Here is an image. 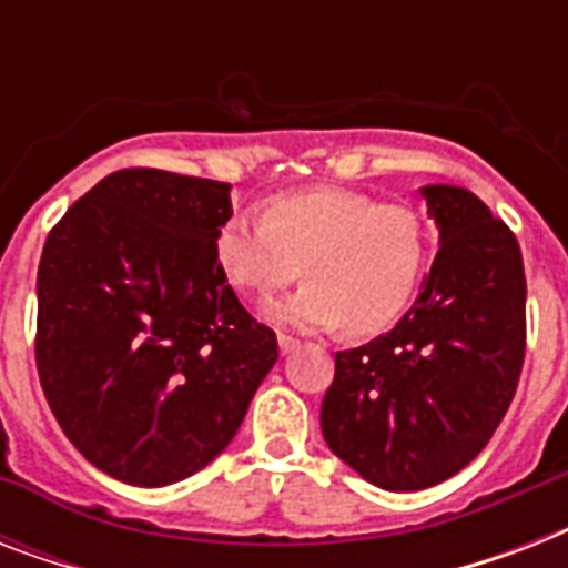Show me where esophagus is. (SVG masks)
I'll list each match as a JSON object with an SVG mask.
<instances>
[{"instance_id":"obj_1","label":"esophagus","mask_w":568,"mask_h":568,"mask_svg":"<svg viewBox=\"0 0 568 568\" xmlns=\"http://www.w3.org/2000/svg\"><path fill=\"white\" fill-rule=\"evenodd\" d=\"M276 342H280V351H283V354H294V351L301 347V338L285 336V333H280V336H276Z\"/></svg>"}]
</instances>
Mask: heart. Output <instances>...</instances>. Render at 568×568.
<instances>
[{
	"mask_svg": "<svg viewBox=\"0 0 568 568\" xmlns=\"http://www.w3.org/2000/svg\"><path fill=\"white\" fill-rule=\"evenodd\" d=\"M427 223L409 205L342 189L292 191L267 200L262 217L230 214L214 256L239 292L267 297L310 280L267 315L294 327L372 336L400 318L424 274Z\"/></svg>",
	"mask_w": 568,
	"mask_h": 568,
	"instance_id": "obj_1",
	"label": "heart"
}]
</instances>
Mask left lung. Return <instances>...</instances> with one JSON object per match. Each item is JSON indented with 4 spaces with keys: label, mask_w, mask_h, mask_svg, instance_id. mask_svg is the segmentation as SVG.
Returning <instances> with one entry per match:
<instances>
[{
    "label": "left lung",
    "mask_w": 568,
    "mask_h": 568,
    "mask_svg": "<svg viewBox=\"0 0 568 568\" xmlns=\"http://www.w3.org/2000/svg\"><path fill=\"white\" fill-rule=\"evenodd\" d=\"M439 253L395 329L336 354L329 450L388 493L427 489L493 439L525 363V265L510 226L457 185H424Z\"/></svg>",
    "instance_id": "left-lung-1"
}]
</instances>
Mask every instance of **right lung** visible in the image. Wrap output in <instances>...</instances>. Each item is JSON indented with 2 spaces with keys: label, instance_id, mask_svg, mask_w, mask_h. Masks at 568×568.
<instances>
[{
  "label": "right lung",
  "instance_id": "obj_1",
  "mask_svg": "<svg viewBox=\"0 0 568 568\" xmlns=\"http://www.w3.org/2000/svg\"><path fill=\"white\" fill-rule=\"evenodd\" d=\"M230 191L126 168L75 200L43 244L40 386L79 454L123 484L168 486L209 466L280 356L214 256Z\"/></svg>",
  "mask_w": 568,
  "mask_h": 568
}]
</instances>
